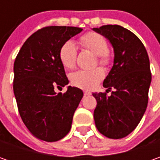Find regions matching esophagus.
<instances>
[{
  "mask_svg": "<svg viewBox=\"0 0 160 160\" xmlns=\"http://www.w3.org/2000/svg\"><path fill=\"white\" fill-rule=\"evenodd\" d=\"M83 94H84V96H89V95H91L92 93H91L90 92H87V91H84V92H83Z\"/></svg>",
  "mask_w": 160,
  "mask_h": 160,
  "instance_id": "1",
  "label": "esophagus"
}]
</instances>
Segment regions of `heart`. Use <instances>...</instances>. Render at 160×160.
<instances>
[{
	"label": "heart",
	"mask_w": 160,
	"mask_h": 160,
	"mask_svg": "<svg viewBox=\"0 0 160 160\" xmlns=\"http://www.w3.org/2000/svg\"><path fill=\"white\" fill-rule=\"evenodd\" d=\"M80 43L84 48L99 56V62L102 65H108L110 62L108 55V46L106 39L101 34L90 32L83 35ZM77 48L73 41H67L60 46L58 58L62 66L67 69H73L76 67ZM104 77V72L98 68L92 70H78L70 75V81L75 86L81 89L92 90L95 88Z\"/></svg>",
	"instance_id": "b5f03b06"
}]
</instances>
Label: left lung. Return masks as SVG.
I'll return each instance as SVG.
<instances>
[{"mask_svg": "<svg viewBox=\"0 0 160 160\" xmlns=\"http://www.w3.org/2000/svg\"><path fill=\"white\" fill-rule=\"evenodd\" d=\"M93 31L103 35L114 50V63L103 81L106 92L92 93L97 101L94 121L98 131L108 138L127 136L138 126L148 105L151 82L150 59L135 34L118 25H107Z\"/></svg>", "mask_w": 160, "mask_h": 160, "instance_id": "obj_1", "label": "left lung"}]
</instances>
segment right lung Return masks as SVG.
<instances>
[{"label":"right lung","instance_id":"add662e5","mask_svg":"<svg viewBox=\"0 0 160 160\" xmlns=\"http://www.w3.org/2000/svg\"><path fill=\"white\" fill-rule=\"evenodd\" d=\"M75 27H46L32 34L14 62L13 91L24 124L36 138L57 142L70 131L83 91L68 83L58 51L65 42L82 32Z\"/></svg>","mask_w":160,"mask_h":160}]
</instances>
